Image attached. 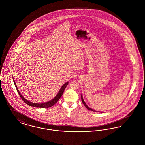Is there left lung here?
<instances>
[{"instance_id": "8db88e82", "label": "left lung", "mask_w": 145, "mask_h": 145, "mask_svg": "<svg viewBox=\"0 0 145 145\" xmlns=\"http://www.w3.org/2000/svg\"><path fill=\"white\" fill-rule=\"evenodd\" d=\"M81 98H82V102H83V103L84 104V105L85 106V107L88 109V110H89L91 111H95V112H101V111H97L94 110H93V109H92L91 108H89L88 105H87V104L85 103V102H84V99H83V95H82H82H81Z\"/></svg>"}]
</instances>
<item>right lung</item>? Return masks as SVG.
I'll return each instance as SVG.
<instances>
[{
    "mask_svg": "<svg viewBox=\"0 0 145 145\" xmlns=\"http://www.w3.org/2000/svg\"><path fill=\"white\" fill-rule=\"evenodd\" d=\"M13 80H14V85H15V87L17 89V91L20 95V96L21 97V98L22 99V100L25 103L31 106H33V107H36V108H49V107H51L53 105H54L58 101L59 99L61 98V97L62 96V94L63 93V91L65 89L66 87L67 86V85H68L69 84V82H66V83H65L62 86V87L61 88V89L59 90V92L57 93V94L56 95V96H55V97L54 98H53L52 99H51L50 101H48L47 102H45V103H33V102H31L30 101H29L28 100H27L25 98H24L23 96L22 95L20 92V91L18 90V89L17 88V86L16 84V83L14 80V78H13Z\"/></svg>",
    "mask_w": 145,
    "mask_h": 145,
    "instance_id": "obj_1",
    "label": "right lung"
}]
</instances>
